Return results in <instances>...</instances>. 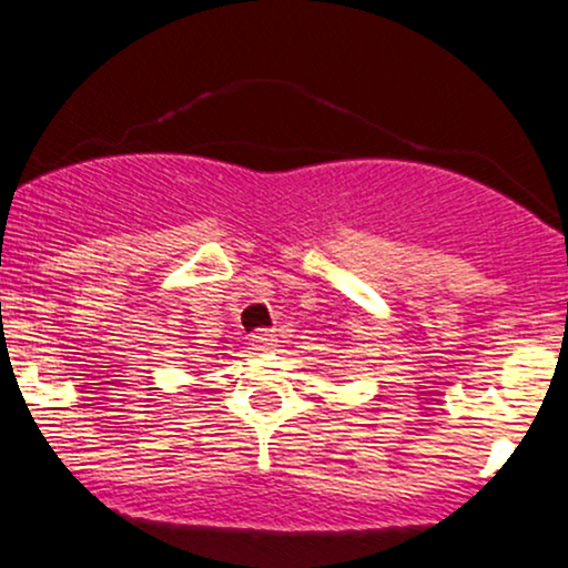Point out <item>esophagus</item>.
<instances>
[{
    "instance_id": "1",
    "label": "esophagus",
    "mask_w": 568,
    "mask_h": 568,
    "mask_svg": "<svg viewBox=\"0 0 568 568\" xmlns=\"http://www.w3.org/2000/svg\"><path fill=\"white\" fill-rule=\"evenodd\" d=\"M275 331L272 328H258V331H253V336H251V344L256 349H270V347H275Z\"/></svg>"
}]
</instances>
